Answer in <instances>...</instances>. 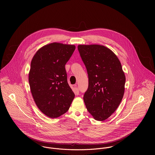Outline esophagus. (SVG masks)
<instances>
[{"label": "esophagus", "instance_id": "obj_1", "mask_svg": "<svg viewBox=\"0 0 155 155\" xmlns=\"http://www.w3.org/2000/svg\"><path fill=\"white\" fill-rule=\"evenodd\" d=\"M74 92L76 95H78L79 93V89L77 87H74Z\"/></svg>", "mask_w": 155, "mask_h": 155}]
</instances>
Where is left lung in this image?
I'll use <instances>...</instances> for the list:
<instances>
[{
    "label": "left lung",
    "mask_w": 155,
    "mask_h": 155,
    "mask_svg": "<svg viewBox=\"0 0 155 155\" xmlns=\"http://www.w3.org/2000/svg\"><path fill=\"white\" fill-rule=\"evenodd\" d=\"M78 48L88 74V88L84 96L85 106L95 120H104L124 97L126 78L121 63L103 45H79Z\"/></svg>",
    "instance_id": "left-lung-1"
}]
</instances>
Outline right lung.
<instances>
[{"label": "right lung", "mask_w": 155, "mask_h": 155, "mask_svg": "<svg viewBox=\"0 0 155 155\" xmlns=\"http://www.w3.org/2000/svg\"><path fill=\"white\" fill-rule=\"evenodd\" d=\"M75 48L74 45L51 43L41 48L31 60L30 91L39 109L49 117L66 113L74 98L67 82L65 65Z\"/></svg>", "instance_id": "1"}]
</instances>
